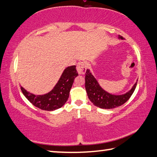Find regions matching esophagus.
<instances>
[{
    "label": "esophagus",
    "instance_id": "esophagus-1",
    "mask_svg": "<svg viewBox=\"0 0 157 157\" xmlns=\"http://www.w3.org/2000/svg\"><path fill=\"white\" fill-rule=\"evenodd\" d=\"M86 65H85V63L84 62H79L77 64V71L79 74L82 75V74H84L86 72Z\"/></svg>",
    "mask_w": 157,
    "mask_h": 157
}]
</instances>
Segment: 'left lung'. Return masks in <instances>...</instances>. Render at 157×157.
<instances>
[{"label": "left lung", "instance_id": "8db88e82", "mask_svg": "<svg viewBox=\"0 0 157 157\" xmlns=\"http://www.w3.org/2000/svg\"><path fill=\"white\" fill-rule=\"evenodd\" d=\"M118 38L123 39L121 35H118ZM85 75V88L89 100L95 106L102 109H113L123 105L132 96L137 84L136 82L132 89L125 94L115 95L109 94L101 88L88 69Z\"/></svg>", "mask_w": 157, "mask_h": 157}]
</instances>
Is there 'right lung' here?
Returning <instances> with one entry per match:
<instances>
[{
    "mask_svg": "<svg viewBox=\"0 0 157 157\" xmlns=\"http://www.w3.org/2000/svg\"><path fill=\"white\" fill-rule=\"evenodd\" d=\"M78 75L76 66L66 68L51 91L44 95H35L21 86V91L34 106L45 111H53L59 109L67 101L74 79Z\"/></svg>",
    "mask_w": 157,
    "mask_h": 157,
    "instance_id": "add662e5",
    "label": "right lung"
}]
</instances>
